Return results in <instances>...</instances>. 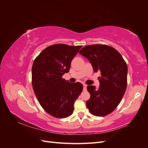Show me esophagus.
Returning a JSON list of instances; mask_svg holds the SVG:
<instances>
[{"label": "esophagus", "mask_w": 148, "mask_h": 148, "mask_svg": "<svg viewBox=\"0 0 148 148\" xmlns=\"http://www.w3.org/2000/svg\"><path fill=\"white\" fill-rule=\"evenodd\" d=\"M86 88H87V85L83 84V90L84 91H86Z\"/></svg>", "instance_id": "34e87169"}]
</instances>
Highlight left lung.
<instances>
[{
	"instance_id": "obj_1",
	"label": "left lung",
	"mask_w": 148,
	"mask_h": 148,
	"mask_svg": "<svg viewBox=\"0 0 148 148\" xmlns=\"http://www.w3.org/2000/svg\"><path fill=\"white\" fill-rule=\"evenodd\" d=\"M79 53L89 61L95 72H101L99 87L87 86L91 96L86 102V107L92 114L105 116L115 109L126 91L127 64L120 53L109 46L89 45Z\"/></svg>"
}]
</instances>
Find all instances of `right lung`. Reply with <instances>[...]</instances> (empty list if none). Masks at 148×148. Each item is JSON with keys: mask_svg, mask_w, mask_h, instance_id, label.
Here are the masks:
<instances>
[{"mask_svg": "<svg viewBox=\"0 0 148 148\" xmlns=\"http://www.w3.org/2000/svg\"><path fill=\"white\" fill-rule=\"evenodd\" d=\"M82 46L54 44L36 58L32 66V85L38 100L48 114L57 118L70 115L74 103L83 90L81 83L62 78Z\"/></svg>", "mask_w": 148, "mask_h": 148, "instance_id": "1", "label": "right lung"}]
</instances>
